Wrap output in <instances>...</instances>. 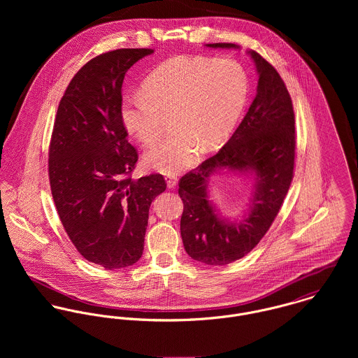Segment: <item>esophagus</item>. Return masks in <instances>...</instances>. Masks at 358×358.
<instances>
[{
    "mask_svg": "<svg viewBox=\"0 0 358 358\" xmlns=\"http://www.w3.org/2000/svg\"><path fill=\"white\" fill-rule=\"evenodd\" d=\"M165 180H166V185H168V187H169V189H173V187L178 185V178H176L175 175H169V176H166V178H165Z\"/></svg>",
    "mask_w": 358,
    "mask_h": 358,
    "instance_id": "34e87169",
    "label": "esophagus"
}]
</instances>
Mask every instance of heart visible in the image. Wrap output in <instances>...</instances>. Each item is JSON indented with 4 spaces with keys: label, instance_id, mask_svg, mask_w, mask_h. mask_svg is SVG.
Listing matches in <instances>:
<instances>
[{
    "label": "heart",
    "instance_id": "b5f03b06",
    "mask_svg": "<svg viewBox=\"0 0 358 358\" xmlns=\"http://www.w3.org/2000/svg\"><path fill=\"white\" fill-rule=\"evenodd\" d=\"M142 91L124 99V125L153 146L171 118L175 132L148 152L145 162L176 175L197 164L203 146L210 150L229 138L247 102L248 76L234 59L178 56L159 64Z\"/></svg>",
    "mask_w": 358,
    "mask_h": 358
}]
</instances>
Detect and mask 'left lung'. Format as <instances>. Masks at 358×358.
Segmentation results:
<instances>
[{"instance_id":"8db88e82","label":"left lung","mask_w":358,"mask_h":358,"mask_svg":"<svg viewBox=\"0 0 358 358\" xmlns=\"http://www.w3.org/2000/svg\"><path fill=\"white\" fill-rule=\"evenodd\" d=\"M206 47L238 48L231 43ZM250 55L259 81L248 113L219 153L179 180L185 250L192 259L209 266L229 264L255 248L278 215L294 179L296 135L292 99L277 70L257 52ZM220 169L256 173L253 206L240 222L219 218L207 199L208 178Z\"/></svg>"}]
</instances>
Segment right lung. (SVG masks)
I'll return each instance as SVG.
<instances>
[{
  "label": "right lung",
  "mask_w": 358,
  "mask_h": 358,
  "mask_svg": "<svg viewBox=\"0 0 358 358\" xmlns=\"http://www.w3.org/2000/svg\"><path fill=\"white\" fill-rule=\"evenodd\" d=\"M153 52L122 48L85 63L52 129L48 173L60 222L77 251L108 270L141 259L149 208L166 189L159 173L132 179L139 157L121 115L125 73Z\"/></svg>",
  "instance_id": "1"
}]
</instances>
